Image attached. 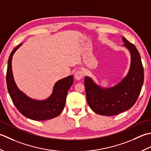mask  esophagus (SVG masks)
<instances>
[{"label": "esophagus", "mask_w": 151, "mask_h": 151, "mask_svg": "<svg viewBox=\"0 0 151 151\" xmlns=\"http://www.w3.org/2000/svg\"><path fill=\"white\" fill-rule=\"evenodd\" d=\"M83 77V72L81 70H78L74 73V78L77 80H80Z\"/></svg>", "instance_id": "esophagus-1"}]
</instances>
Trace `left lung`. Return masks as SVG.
Segmentation results:
<instances>
[{
  "label": "left lung",
  "mask_w": 151,
  "mask_h": 151,
  "mask_svg": "<svg viewBox=\"0 0 151 151\" xmlns=\"http://www.w3.org/2000/svg\"><path fill=\"white\" fill-rule=\"evenodd\" d=\"M123 45L131 55L130 69L127 76L118 84L102 88L88 76L85 78L87 101L91 109L97 114L113 116L127 111L134 105L142 88L143 67L140 55L133 44L122 37Z\"/></svg>",
  "instance_id": "obj_1"
}]
</instances>
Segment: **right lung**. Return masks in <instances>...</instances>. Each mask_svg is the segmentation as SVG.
Returning <instances> with one entry per match:
<instances>
[{"mask_svg": "<svg viewBox=\"0 0 151 151\" xmlns=\"http://www.w3.org/2000/svg\"><path fill=\"white\" fill-rule=\"evenodd\" d=\"M21 45L22 44L18 45L12 51L8 61L6 83L11 99L21 114L30 119L39 121L56 117L64 109L68 91L73 82V76H69L55 83L53 93L47 99L37 100L27 96L17 87L12 68V57Z\"/></svg>", "mask_w": 151, "mask_h": 151, "instance_id": "obj_1", "label": "right lung"}]
</instances>
